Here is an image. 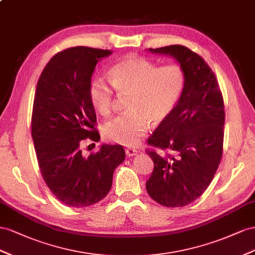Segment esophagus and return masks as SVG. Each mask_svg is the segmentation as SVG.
Masks as SVG:
<instances>
[{"label": "esophagus", "instance_id": "obj_1", "mask_svg": "<svg viewBox=\"0 0 255 255\" xmlns=\"http://www.w3.org/2000/svg\"><path fill=\"white\" fill-rule=\"evenodd\" d=\"M137 154V150L133 149V148H127L126 149V155L127 157H133Z\"/></svg>", "mask_w": 255, "mask_h": 255}]
</instances>
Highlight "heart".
<instances>
[{"instance_id": "heart-1", "label": "heart", "mask_w": 255, "mask_h": 255, "mask_svg": "<svg viewBox=\"0 0 255 255\" xmlns=\"http://www.w3.org/2000/svg\"><path fill=\"white\" fill-rule=\"evenodd\" d=\"M109 81L119 94H130L127 114L109 121L104 126L108 140L124 146H134L149 129L150 122H164L175 110L186 84L185 72L175 64L158 67L141 56L130 55L109 70ZM90 100L103 116L113 109V91L104 79L95 78L90 85Z\"/></svg>"}]
</instances>
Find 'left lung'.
Masks as SVG:
<instances>
[{
	"label": "left lung",
	"mask_w": 255,
	"mask_h": 255,
	"mask_svg": "<svg viewBox=\"0 0 255 255\" xmlns=\"http://www.w3.org/2000/svg\"><path fill=\"white\" fill-rule=\"evenodd\" d=\"M147 51L173 57L185 72L186 84L175 110L147 140L160 152L147 150L155 166L146 190L160 205L186 206L206 190L220 163L222 94L213 70L190 49L174 45Z\"/></svg>",
	"instance_id": "8db88e82"
}]
</instances>
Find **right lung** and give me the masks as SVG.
<instances>
[{"label": "right lung", "instance_id": "1", "mask_svg": "<svg viewBox=\"0 0 255 255\" xmlns=\"http://www.w3.org/2000/svg\"><path fill=\"white\" fill-rule=\"evenodd\" d=\"M111 53L89 47L64 50L46 65L36 87L32 137L38 165L55 198L69 207L103 200L126 156L121 145L103 144L89 157L81 149L87 137L100 139L89 91L97 63Z\"/></svg>", "mask_w": 255, "mask_h": 255}]
</instances>
